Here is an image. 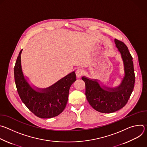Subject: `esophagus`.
Wrapping results in <instances>:
<instances>
[{"label": "esophagus", "mask_w": 147, "mask_h": 147, "mask_svg": "<svg viewBox=\"0 0 147 147\" xmlns=\"http://www.w3.org/2000/svg\"><path fill=\"white\" fill-rule=\"evenodd\" d=\"M84 73V70L81 69H78L76 70V76L78 78H80Z\"/></svg>", "instance_id": "obj_1"}]
</instances>
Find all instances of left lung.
I'll list each match as a JSON object with an SVG mask.
<instances>
[{
	"label": "left lung",
	"mask_w": 147,
	"mask_h": 147,
	"mask_svg": "<svg viewBox=\"0 0 147 147\" xmlns=\"http://www.w3.org/2000/svg\"><path fill=\"white\" fill-rule=\"evenodd\" d=\"M116 47L121 55L124 66V77L118 86L100 85L99 80L82 77L86 84V95L90 105L96 111L110 113L123 108L133 91L135 75L133 57L127 46L115 39Z\"/></svg>",
	"instance_id": "left-lung-1"
}]
</instances>
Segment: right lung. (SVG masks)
Masks as SVG:
<instances>
[{"label": "right lung", "mask_w": 147, "mask_h": 147, "mask_svg": "<svg viewBox=\"0 0 147 147\" xmlns=\"http://www.w3.org/2000/svg\"><path fill=\"white\" fill-rule=\"evenodd\" d=\"M21 50L14 69V80L18 95L27 108L36 116L48 119L58 116L65 109L72 84L76 80L73 71L46 88L31 86L22 70Z\"/></svg>", "instance_id": "right-lung-1"}]
</instances>
